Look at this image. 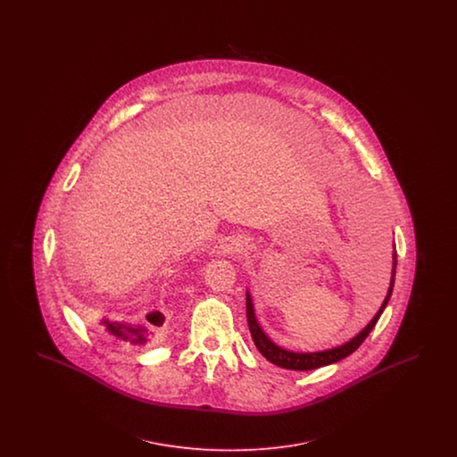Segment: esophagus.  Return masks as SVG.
I'll list each match as a JSON object with an SVG mask.
<instances>
[{
	"label": "esophagus",
	"mask_w": 457,
	"mask_h": 457,
	"mask_svg": "<svg viewBox=\"0 0 457 457\" xmlns=\"http://www.w3.org/2000/svg\"><path fill=\"white\" fill-rule=\"evenodd\" d=\"M224 248H226L228 252H239V250H241V245H239L238 239H231V241L226 243Z\"/></svg>",
	"instance_id": "esophagus-1"
}]
</instances>
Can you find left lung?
Returning <instances> with one entry per match:
<instances>
[{
  "label": "left lung",
  "instance_id": "8db88e82",
  "mask_svg": "<svg viewBox=\"0 0 457 457\" xmlns=\"http://www.w3.org/2000/svg\"><path fill=\"white\" fill-rule=\"evenodd\" d=\"M395 265H397V262H395V255H394V270H392V281L389 293H387L384 303L380 306V310L377 312V315L371 319V322H370L369 326L365 327L356 337H353L346 345H343V346H339V348L319 351V353H293V351H286V349L276 346V345L262 332L261 327L257 324V319H255V313H253L252 298H250V295L246 293V322H248V328H250V334H252V339H253L255 346L261 351L262 356H263L267 361H270L272 365L286 370H296V371L320 369V367H326V365L336 363V361L346 358L353 351H356V349L360 348V345L369 337L371 328L378 322V319H380L384 308L389 303L392 287H394Z\"/></svg>",
  "mask_w": 457,
  "mask_h": 457
}]
</instances>
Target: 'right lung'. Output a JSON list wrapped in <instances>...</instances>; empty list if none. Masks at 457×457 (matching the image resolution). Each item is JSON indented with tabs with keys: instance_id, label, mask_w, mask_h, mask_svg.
I'll list each match as a JSON object with an SVG mask.
<instances>
[{
	"instance_id": "right-lung-1",
	"label": "right lung",
	"mask_w": 457,
	"mask_h": 457,
	"mask_svg": "<svg viewBox=\"0 0 457 457\" xmlns=\"http://www.w3.org/2000/svg\"><path fill=\"white\" fill-rule=\"evenodd\" d=\"M103 322L106 324L109 334L118 337L120 341L130 343L133 346H145V345H153L154 341L161 337L162 326H164V315L161 312L149 313L144 326H130L123 322H108V320H103Z\"/></svg>"
}]
</instances>
